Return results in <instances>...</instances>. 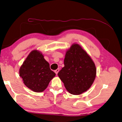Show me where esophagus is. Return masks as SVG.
Wrapping results in <instances>:
<instances>
[{
  "label": "esophagus",
  "mask_w": 122,
  "mask_h": 122,
  "mask_svg": "<svg viewBox=\"0 0 122 122\" xmlns=\"http://www.w3.org/2000/svg\"><path fill=\"white\" fill-rule=\"evenodd\" d=\"M59 71V69H57L55 71H54V72H55L56 74H58Z\"/></svg>",
  "instance_id": "esophagus-1"
}]
</instances>
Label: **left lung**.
Listing matches in <instances>:
<instances>
[{
    "label": "left lung",
    "instance_id": "obj_1",
    "mask_svg": "<svg viewBox=\"0 0 122 122\" xmlns=\"http://www.w3.org/2000/svg\"><path fill=\"white\" fill-rule=\"evenodd\" d=\"M64 64L58 76L70 93L80 95L90 89L95 79L97 69L81 46L72 45L66 51Z\"/></svg>",
    "mask_w": 122,
    "mask_h": 122
}]
</instances>
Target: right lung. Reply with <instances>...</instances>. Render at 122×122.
Wrapping results in <instances>:
<instances>
[{
    "instance_id": "obj_1",
    "label": "right lung",
    "mask_w": 122,
    "mask_h": 122,
    "mask_svg": "<svg viewBox=\"0 0 122 122\" xmlns=\"http://www.w3.org/2000/svg\"><path fill=\"white\" fill-rule=\"evenodd\" d=\"M19 76L27 87L35 92L46 89L51 80L56 76L49 63L40 51H32L19 69Z\"/></svg>"
}]
</instances>
